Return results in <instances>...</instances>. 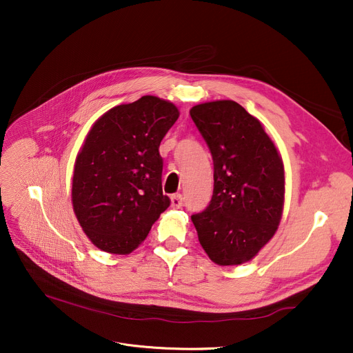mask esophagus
<instances>
[{
    "label": "esophagus",
    "instance_id": "esophagus-1",
    "mask_svg": "<svg viewBox=\"0 0 353 353\" xmlns=\"http://www.w3.org/2000/svg\"><path fill=\"white\" fill-rule=\"evenodd\" d=\"M172 206L176 208V209L183 206V196L180 193H176V194L172 196Z\"/></svg>",
    "mask_w": 353,
    "mask_h": 353
}]
</instances>
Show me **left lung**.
Here are the masks:
<instances>
[{
    "label": "left lung",
    "instance_id": "1",
    "mask_svg": "<svg viewBox=\"0 0 353 353\" xmlns=\"http://www.w3.org/2000/svg\"><path fill=\"white\" fill-rule=\"evenodd\" d=\"M213 159L209 206L192 214L199 242L220 266L242 265L274 234L283 210V163L257 119L232 100L190 110Z\"/></svg>",
    "mask_w": 353,
    "mask_h": 353
}]
</instances>
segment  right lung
Segmentation results:
<instances>
[{"label": "right lung", "instance_id": "obj_1", "mask_svg": "<svg viewBox=\"0 0 353 353\" xmlns=\"http://www.w3.org/2000/svg\"><path fill=\"white\" fill-rule=\"evenodd\" d=\"M179 119L154 96L108 110L90 130L72 176V206L99 249L127 254L170 206L163 194L159 147Z\"/></svg>", "mask_w": 353, "mask_h": 353}]
</instances>
